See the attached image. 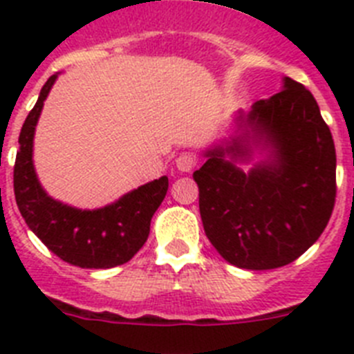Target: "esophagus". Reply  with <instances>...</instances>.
Listing matches in <instances>:
<instances>
[{"label":"esophagus","instance_id":"34e87169","mask_svg":"<svg viewBox=\"0 0 354 354\" xmlns=\"http://www.w3.org/2000/svg\"><path fill=\"white\" fill-rule=\"evenodd\" d=\"M196 161L198 159H196L195 154H192V152H183L179 158L175 159V165H177V168L180 171H192L196 167Z\"/></svg>","mask_w":354,"mask_h":354}]
</instances>
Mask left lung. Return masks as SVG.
Instances as JSON below:
<instances>
[{
    "label": "left lung",
    "mask_w": 354,
    "mask_h": 354,
    "mask_svg": "<svg viewBox=\"0 0 354 354\" xmlns=\"http://www.w3.org/2000/svg\"><path fill=\"white\" fill-rule=\"evenodd\" d=\"M241 136L207 150L193 174L205 236L221 257L243 270L290 264L326 228L337 195V156L330 127L310 90L286 77L283 90L239 115ZM270 159L246 174L251 143Z\"/></svg>",
    "instance_id": "1"
}]
</instances>
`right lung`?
<instances>
[{"label": "right lung", "mask_w": 354, "mask_h": 354, "mask_svg": "<svg viewBox=\"0 0 354 354\" xmlns=\"http://www.w3.org/2000/svg\"><path fill=\"white\" fill-rule=\"evenodd\" d=\"M55 76L40 90L19 134L14 165V193L24 221L56 257L77 268L108 270L126 264L145 245L150 220L168 192V177L140 186L115 204L81 211L44 192L33 168V134Z\"/></svg>", "instance_id": "right-lung-1"}]
</instances>
